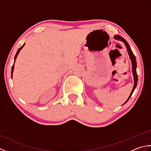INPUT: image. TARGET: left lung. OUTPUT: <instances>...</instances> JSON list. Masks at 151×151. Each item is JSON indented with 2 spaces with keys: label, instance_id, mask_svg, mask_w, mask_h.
<instances>
[{
  "label": "left lung",
  "instance_id": "8db88e82",
  "mask_svg": "<svg viewBox=\"0 0 151 151\" xmlns=\"http://www.w3.org/2000/svg\"><path fill=\"white\" fill-rule=\"evenodd\" d=\"M115 40H119L123 41V42L124 43L125 46L127 47V49L128 51V54H129V55L130 56V59L131 60V62H132V73H133V76H134V87L132 91H131V93L130 95V96L128 98V99L127 100V101L124 102L125 103H127L128 102V101L129 100V99L130 98L131 96H132L133 92L134 91V89H135L136 86H137V72H136V67H137V64H136V57L134 56V54H133L132 50H131L130 47L129 46V43H128L127 41L125 40L123 37H122L121 36H119V35H115L114 37Z\"/></svg>",
  "mask_w": 151,
  "mask_h": 151
}]
</instances>
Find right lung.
<instances>
[{
  "mask_svg": "<svg viewBox=\"0 0 151 151\" xmlns=\"http://www.w3.org/2000/svg\"><path fill=\"white\" fill-rule=\"evenodd\" d=\"M24 44H25V43H24V44H23V45L21 46V47L20 48H19V49H18L17 52V53H16L15 56V58H14V60H15V61L16 58H17V55L19 54V52H20V50L22 49V48L24 46ZM14 63H15V62H14ZM14 65H13V66H12V73H13V72H14Z\"/></svg>",
  "mask_w": 151,
  "mask_h": 151,
  "instance_id": "obj_1",
  "label": "right lung"
}]
</instances>
